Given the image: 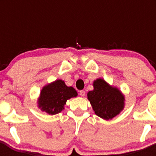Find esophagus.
I'll list each match as a JSON object with an SVG mask.
<instances>
[{
    "mask_svg": "<svg viewBox=\"0 0 156 156\" xmlns=\"http://www.w3.org/2000/svg\"><path fill=\"white\" fill-rule=\"evenodd\" d=\"M79 94H80V96H82V97H84L85 94H85L84 90H80Z\"/></svg>",
    "mask_w": 156,
    "mask_h": 156,
    "instance_id": "obj_1",
    "label": "esophagus"
}]
</instances>
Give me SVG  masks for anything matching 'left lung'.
I'll return each mask as SVG.
<instances>
[{
  "label": "left lung",
  "mask_w": 156,
  "mask_h": 156,
  "mask_svg": "<svg viewBox=\"0 0 156 156\" xmlns=\"http://www.w3.org/2000/svg\"><path fill=\"white\" fill-rule=\"evenodd\" d=\"M93 85L94 90L88 92L87 98L95 114L104 119H112L123 108V95L102 79L96 80Z\"/></svg>",
  "instance_id": "left-lung-1"
}]
</instances>
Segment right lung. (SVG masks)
Returning a JSON list of instances; mask_svg holds the SVG:
<instances>
[{"mask_svg":"<svg viewBox=\"0 0 156 156\" xmlns=\"http://www.w3.org/2000/svg\"><path fill=\"white\" fill-rule=\"evenodd\" d=\"M76 96L73 87H67L64 81L58 80L44 87L38 100L39 108L49 115H55L64 109L67 100Z\"/></svg>","mask_w":156,"mask_h":156,"instance_id":"1","label":"right lung"}]
</instances>
